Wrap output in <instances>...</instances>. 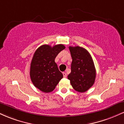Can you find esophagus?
<instances>
[{
  "label": "esophagus",
  "mask_w": 124,
  "mask_h": 124,
  "mask_svg": "<svg viewBox=\"0 0 124 124\" xmlns=\"http://www.w3.org/2000/svg\"><path fill=\"white\" fill-rule=\"evenodd\" d=\"M63 77L64 78H66L67 77V75H66V73H65V72H63Z\"/></svg>",
  "instance_id": "1"
}]
</instances>
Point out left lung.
<instances>
[{"label": "left lung", "mask_w": 124, "mask_h": 124, "mask_svg": "<svg viewBox=\"0 0 124 124\" xmlns=\"http://www.w3.org/2000/svg\"><path fill=\"white\" fill-rule=\"evenodd\" d=\"M72 62L71 73L68 78L75 90L80 93L86 92L93 85L96 72L89 52L80 46H69Z\"/></svg>", "instance_id": "left-lung-1"}]
</instances>
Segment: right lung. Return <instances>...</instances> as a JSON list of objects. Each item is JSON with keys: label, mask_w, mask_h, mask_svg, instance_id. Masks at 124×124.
Returning a JSON list of instances; mask_svg holds the SVG:
<instances>
[{"label": "right lung", "mask_w": 124, "mask_h": 124, "mask_svg": "<svg viewBox=\"0 0 124 124\" xmlns=\"http://www.w3.org/2000/svg\"><path fill=\"white\" fill-rule=\"evenodd\" d=\"M65 46L62 44L51 46L41 45L35 51L30 65L31 80L35 87L44 93H49L63 78L55 59Z\"/></svg>", "instance_id": "right-lung-1"}]
</instances>
